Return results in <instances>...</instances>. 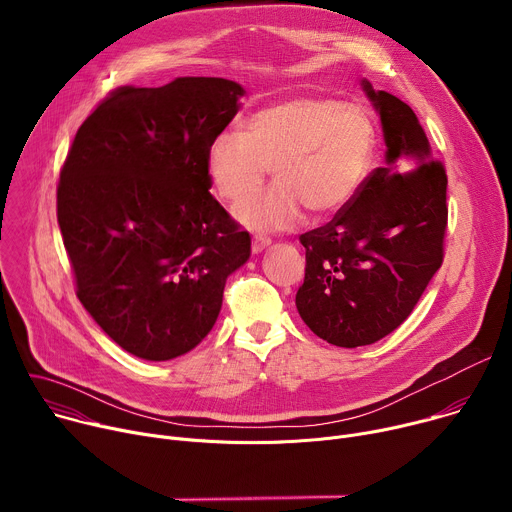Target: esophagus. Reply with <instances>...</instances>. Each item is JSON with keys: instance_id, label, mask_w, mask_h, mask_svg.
I'll use <instances>...</instances> for the list:
<instances>
[{"instance_id": "esophagus-1", "label": "esophagus", "mask_w": 512, "mask_h": 512, "mask_svg": "<svg viewBox=\"0 0 512 512\" xmlns=\"http://www.w3.org/2000/svg\"><path fill=\"white\" fill-rule=\"evenodd\" d=\"M269 245H271V241H269L267 237H255L253 243H251V249H253L255 255H259V253H263Z\"/></svg>"}]
</instances>
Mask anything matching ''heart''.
<instances>
[{"label": "heart", "instance_id": "heart-1", "mask_svg": "<svg viewBox=\"0 0 512 512\" xmlns=\"http://www.w3.org/2000/svg\"><path fill=\"white\" fill-rule=\"evenodd\" d=\"M375 158V125L354 103L296 97L251 115L245 133L225 131L208 145V176L218 196L241 204L272 168L278 184L237 208L251 231L294 227L304 208L330 216L344 208L367 180Z\"/></svg>", "mask_w": 512, "mask_h": 512}]
</instances>
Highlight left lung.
<instances>
[{
    "label": "left lung",
    "instance_id": "left-lung-1",
    "mask_svg": "<svg viewBox=\"0 0 512 512\" xmlns=\"http://www.w3.org/2000/svg\"><path fill=\"white\" fill-rule=\"evenodd\" d=\"M362 91L381 117L385 166L328 225L300 237L298 312L316 336L342 348L373 344L407 320L442 267L448 227V176L417 115L369 81Z\"/></svg>",
    "mask_w": 512,
    "mask_h": 512
}]
</instances>
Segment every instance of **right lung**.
I'll use <instances>...</instances> for the list:
<instances>
[{"label": "right lung", "mask_w": 512, "mask_h": 512, "mask_svg": "<svg viewBox=\"0 0 512 512\" xmlns=\"http://www.w3.org/2000/svg\"><path fill=\"white\" fill-rule=\"evenodd\" d=\"M245 89L180 77L121 87L79 127L60 172L56 214L77 296L101 330L143 360L198 346L251 237L208 192L206 154Z\"/></svg>", "instance_id": "add662e5"}]
</instances>
